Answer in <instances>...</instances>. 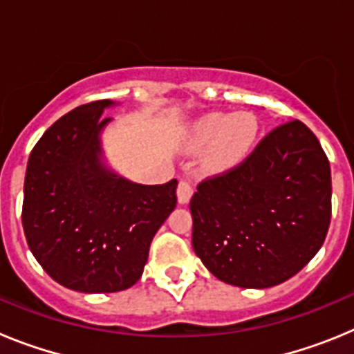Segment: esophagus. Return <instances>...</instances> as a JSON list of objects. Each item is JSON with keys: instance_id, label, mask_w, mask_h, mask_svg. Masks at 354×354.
<instances>
[{"instance_id": "34e87169", "label": "esophagus", "mask_w": 354, "mask_h": 354, "mask_svg": "<svg viewBox=\"0 0 354 354\" xmlns=\"http://www.w3.org/2000/svg\"><path fill=\"white\" fill-rule=\"evenodd\" d=\"M193 196V184L189 180H180L179 187H177V200H179V204L184 205L187 204Z\"/></svg>"}]
</instances>
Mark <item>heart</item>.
<instances>
[{
    "label": "heart",
    "mask_w": 354,
    "mask_h": 354,
    "mask_svg": "<svg viewBox=\"0 0 354 354\" xmlns=\"http://www.w3.org/2000/svg\"><path fill=\"white\" fill-rule=\"evenodd\" d=\"M257 117L250 111H212L192 124L187 143L192 150H205L204 165L209 171L234 170L252 154L259 138Z\"/></svg>",
    "instance_id": "1"
}]
</instances>
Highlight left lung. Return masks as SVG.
Wrapping results in <instances>:
<instances>
[{
  "label": "left lung",
  "instance_id": "8db88e82",
  "mask_svg": "<svg viewBox=\"0 0 354 354\" xmlns=\"http://www.w3.org/2000/svg\"><path fill=\"white\" fill-rule=\"evenodd\" d=\"M189 211L193 250L218 280L243 289L278 286L323 246L330 162L303 122H283L239 167L198 184Z\"/></svg>",
  "mask_w": 354,
  "mask_h": 354
}]
</instances>
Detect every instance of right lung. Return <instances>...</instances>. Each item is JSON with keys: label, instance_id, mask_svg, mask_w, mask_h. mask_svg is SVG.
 I'll return each mask as SVG.
<instances>
[{"label": "right lung", "instance_id": "right-lung-1", "mask_svg": "<svg viewBox=\"0 0 354 354\" xmlns=\"http://www.w3.org/2000/svg\"><path fill=\"white\" fill-rule=\"evenodd\" d=\"M104 99L53 124L28 159L23 228L49 277L77 292H118L138 282L154 239L177 204V180L133 183L106 162Z\"/></svg>", "mask_w": 354, "mask_h": 354}]
</instances>
